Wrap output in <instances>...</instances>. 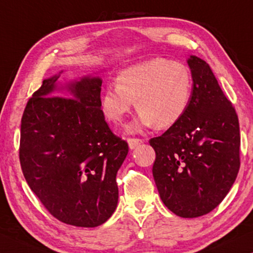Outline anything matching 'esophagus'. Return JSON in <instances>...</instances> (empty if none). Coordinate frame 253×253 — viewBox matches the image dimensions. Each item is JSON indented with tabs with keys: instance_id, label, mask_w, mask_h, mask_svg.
Here are the masks:
<instances>
[{
	"instance_id": "34e87169",
	"label": "esophagus",
	"mask_w": 253,
	"mask_h": 253,
	"mask_svg": "<svg viewBox=\"0 0 253 253\" xmlns=\"http://www.w3.org/2000/svg\"><path fill=\"white\" fill-rule=\"evenodd\" d=\"M127 143H129V147L131 150H133V148L139 146L140 144H143L144 140L140 139V138H129V139H127Z\"/></svg>"
}]
</instances>
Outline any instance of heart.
Here are the masks:
<instances>
[{
  "label": "heart",
  "mask_w": 253,
  "mask_h": 253,
  "mask_svg": "<svg viewBox=\"0 0 253 253\" xmlns=\"http://www.w3.org/2000/svg\"><path fill=\"white\" fill-rule=\"evenodd\" d=\"M192 96V76L184 63L157 57L123 69L116 86H108L101 96L103 116L115 126L126 122L133 100L139 112L130 126L132 132L155 124L167 129L182 120Z\"/></svg>",
  "instance_id": "b5f03b06"
}]
</instances>
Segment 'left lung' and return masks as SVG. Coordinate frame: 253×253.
I'll return each instance as SVG.
<instances>
[{"label":"left lung","instance_id":"left-lung-1","mask_svg":"<svg viewBox=\"0 0 253 253\" xmlns=\"http://www.w3.org/2000/svg\"><path fill=\"white\" fill-rule=\"evenodd\" d=\"M192 96L182 120L150 139L160 198L181 217H198L222 202L240 170V124L205 61L190 56Z\"/></svg>","mask_w":253,"mask_h":253}]
</instances>
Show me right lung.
<instances>
[{
	"label": "right lung",
	"instance_id": "obj_1",
	"mask_svg": "<svg viewBox=\"0 0 253 253\" xmlns=\"http://www.w3.org/2000/svg\"><path fill=\"white\" fill-rule=\"evenodd\" d=\"M44 79L29 99L20 124L19 160L27 184L61 222L98 227L119 202L116 174L129 146L110 130L101 110L98 77L68 84Z\"/></svg>",
	"mask_w": 253,
	"mask_h": 253
}]
</instances>
